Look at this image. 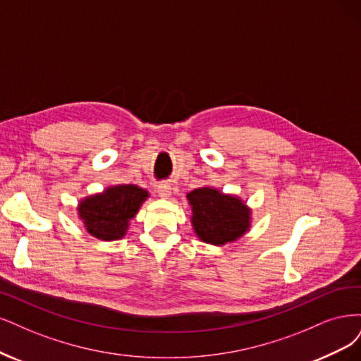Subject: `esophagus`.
Returning a JSON list of instances; mask_svg holds the SVG:
<instances>
[{
	"instance_id": "1",
	"label": "esophagus",
	"mask_w": 361,
	"mask_h": 361,
	"mask_svg": "<svg viewBox=\"0 0 361 361\" xmlns=\"http://www.w3.org/2000/svg\"><path fill=\"white\" fill-rule=\"evenodd\" d=\"M157 193H159L160 197H164V200H166V197L171 196V184L169 183H159Z\"/></svg>"
}]
</instances>
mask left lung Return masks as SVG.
<instances>
[{"label":"left lung","mask_w":361,"mask_h":361,"mask_svg":"<svg viewBox=\"0 0 361 361\" xmlns=\"http://www.w3.org/2000/svg\"><path fill=\"white\" fill-rule=\"evenodd\" d=\"M188 201L195 234L204 243L224 246L241 238L250 228V208L238 196L200 188L188 193Z\"/></svg>","instance_id":"left-lung-1"}]
</instances>
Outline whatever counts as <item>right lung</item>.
Wrapping results in <instances>:
<instances>
[{
  "label": "right lung",
  "instance_id": "add662e5",
  "mask_svg": "<svg viewBox=\"0 0 361 361\" xmlns=\"http://www.w3.org/2000/svg\"><path fill=\"white\" fill-rule=\"evenodd\" d=\"M147 197L148 192L135 184L112 185L80 201L78 214L92 237L103 241L120 240Z\"/></svg>",
  "mask_w": 361,
  "mask_h": 361
}]
</instances>
